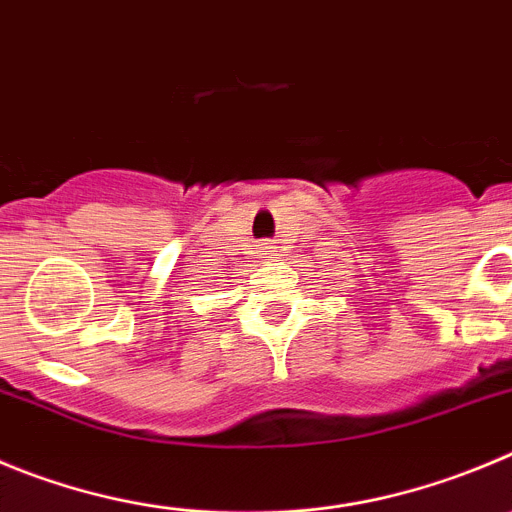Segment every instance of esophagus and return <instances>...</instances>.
Segmentation results:
<instances>
[{
  "mask_svg": "<svg viewBox=\"0 0 512 512\" xmlns=\"http://www.w3.org/2000/svg\"><path fill=\"white\" fill-rule=\"evenodd\" d=\"M257 247H260V255H270V252H272L270 242H260V245H257Z\"/></svg>",
  "mask_w": 512,
  "mask_h": 512,
  "instance_id": "34e87169",
  "label": "esophagus"
}]
</instances>
